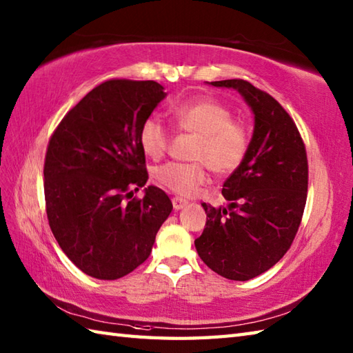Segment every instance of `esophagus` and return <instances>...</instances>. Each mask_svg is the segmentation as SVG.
Here are the masks:
<instances>
[{
	"label": "esophagus",
	"instance_id": "1",
	"mask_svg": "<svg viewBox=\"0 0 353 353\" xmlns=\"http://www.w3.org/2000/svg\"><path fill=\"white\" fill-rule=\"evenodd\" d=\"M171 201H172V208H174L176 211H179V209H182L183 206H186V203H188V201H186L182 197H172Z\"/></svg>",
	"mask_w": 353,
	"mask_h": 353
}]
</instances>
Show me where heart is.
Segmentation results:
<instances>
[{"label": "heart", "instance_id": "obj_1", "mask_svg": "<svg viewBox=\"0 0 353 353\" xmlns=\"http://www.w3.org/2000/svg\"><path fill=\"white\" fill-rule=\"evenodd\" d=\"M171 119L179 132L197 133L191 157L194 162H167L154 168V181L179 196H191L209 179V167L229 174L241 167L249 153L252 133L234 112L219 100L201 97L172 106ZM139 147L147 157L161 159L171 142V132L159 118L147 117L139 125Z\"/></svg>", "mask_w": 353, "mask_h": 353}]
</instances>
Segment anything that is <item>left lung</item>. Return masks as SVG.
<instances>
[{
  "label": "left lung",
  "mask_w": 353,
  "mask_h": 353,
  "mask_svg": "<svg viewBox=\"0 0 353 353\" xmlns=\"http://www.w3.org/2000/svg\"><path fill=\"white\" fill-rule=\"evenodd\" d=\"M234 88L254 114V130L241 167L223 185L226 208L203 203L206 226L194 244L215 273L249 281L288 252L308 196V157L296 123L279 101L247 80L211 81Z\"/></svg>",
  "instance_id": "left-lung-1"
}]
</instances>
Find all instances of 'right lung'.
I'll use <instances>...</instances> for the list:
<instances>
[{
  "mask_svg": "<svg viewBox=\"0 0 353 353\" xmlns=\"http://www.w3.org/2000/svg\"><path fill=\"white\" fill-rule=\"evenodd\" d=\"M165 99L153 80L110 79L95 86L52 132L43 163L45 211L74 265L119 279L152 252L171 200L150 185L139 125Z\"/></svg>",
  "mask_w": 353,
  "mask_h": 353,
  "instance_id": "1",
  "label": "right lung"
}]
</instances>
